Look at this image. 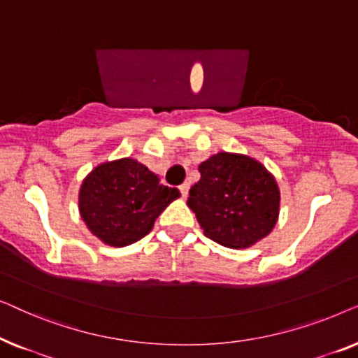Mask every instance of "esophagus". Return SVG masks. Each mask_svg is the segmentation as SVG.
I'll list each match as a JSON object with an SVG mask.
<instances>
[{
	"label": "esophagus",
	"instance_id": "1",
	"mask_svg": "<svg viewBox=\"0 0 358 358\" xmlns=\"http://www.w3.org/2000/svg\"><path fill=\"white\" fill-rule=\"evenodd\" d=\"M179 190H180V195H182V199H185L189 194V184L184 182L182 185H179Z\"/></svg>",
	"mask_w": 358,
	"mask_h": 358
}]
</instances>
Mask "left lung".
<instances>
[{"mask_svg": "<svg viewBox=\"0 0 358 358\" xmlns=\"http://www.w3.org/2000/svg\"><path fill=\"white\" fill-rule=\"evenodd\" d=\"M199 173L187 205L205 236L244 249L271 234L280 213V189L266 166L248 155L220 151L200 163Z\"/></svg>", "mask_w": 358, "mask_h": 358, "instance_id": "1", "label": "left lung"}]
</instances>
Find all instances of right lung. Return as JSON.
Here are the masks:
<instances>
[{"instance_id":"obj_1","label":"right lung","mask_w":358,"mask_h":358,"mask_svg":"<svg viewBox=\"0 0 358 358\" xmlns=\"http://www.w3.org/2000/svg\"><path fill=\"white\" fill-rule=\"evenodd\" d=\"M180 197L134 158L97 164L83 179L78 210L86 228L107 246L124 248L146 236L155 220Z\"/></svg>"}]
</instances>
